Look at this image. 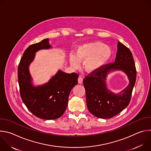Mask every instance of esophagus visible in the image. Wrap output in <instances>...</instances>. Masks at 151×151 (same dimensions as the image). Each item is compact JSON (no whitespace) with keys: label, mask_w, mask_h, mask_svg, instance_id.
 Wrapping results in <instances>:
<instances>
[{"label":"esophagus","mask_w":151,"mask_h":151,"mask_svg":"<svg viewBox=\"0 0 151 151\" xmlns=\"http://www.w3.org/2000/svg\"><path fill=\"white\" fill-rule=\"evenodd\" d=\"M78 81L79 83H82V82H83V78L82 77L79 76L78 78Z\"/></svg>","instance_id":"34e87169"}]
</instances>
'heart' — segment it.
<instances>
[{
	"mask_svg": "<svg viewBox=\"0 0 151 151\" xmlns=\"http://www.w3.org/2000/svg\"><path fill=\"white\" fill-rule=\"evenodd\" d=\"M112 55L110 47L99 41L85 44L78 47L76 55L70 54L69 61L75 68L79 66V61H84V67L88 72L96 71L106 64Z\"/></svg>",
	"mask_w": 151,
	"mask_h": 151,
	"instance_id": "obj_1",
	"label": "heart"
}]
</instances>
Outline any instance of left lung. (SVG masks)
<instances>
[{
	"instance_id": "obj_1",
	"label": "left lung",
	"mask_w": 151,
	"mask_h": 151,
	"mask_svg": "<svg viewBox=\"0 0 151 151\" xmlns=\"http://www.w3.org/2000/svg\"><path fill=\"white\" fill-rule=\"evenodd\" d=\"M117 47L114 63L106 64L91 72L83 81L88 109L99 118H111L122 112L130 101L136 82V69L132 52L119 41ZM114 70H122L130 81L129 85L119 95L114 94L106 87V76Z\"/></svg>"
}]
</instances>
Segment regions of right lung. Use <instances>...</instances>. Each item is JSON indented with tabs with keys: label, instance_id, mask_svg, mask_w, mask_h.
<instances>
[{
	"label": "right lung",
	"instance_id": "add662e5",
	"mask_svg": "<svg viewBox=\"0 0 151 151\" xmlns=\"http://www.w3.org/2000/svg\"><path fill=\"white\" fill-rule=\"evenodd\" d=\"M48 41L45 39L25 50L19 63L18 79L20 96L27 109L37 118L49 120L60 118L65 112L70 92L78 84L79 75L58 70L48 82L34 87L29 67L36 52L51 48Z\"/></svg>",
	"mask_w": 151,
	"mask_h": 151
}]
</instances>
